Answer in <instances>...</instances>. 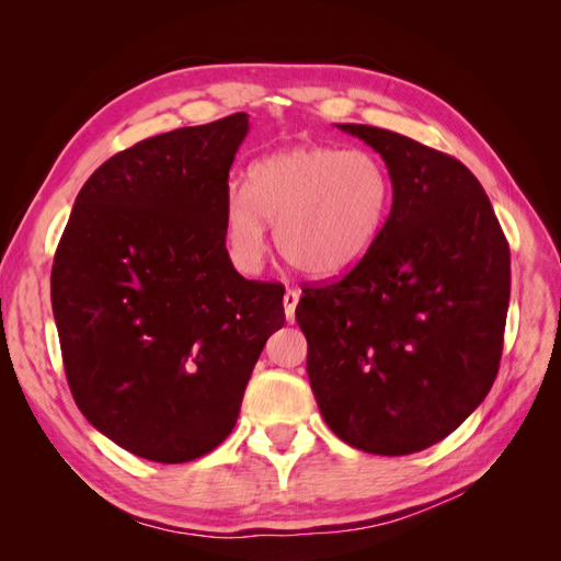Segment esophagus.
<instances>
[{"label":"esophagus","instance_id":"34e87169","mask_svg":"<svg viewBox=\"0 0 561 561\" xmlns=\"http://www.w3.org/2000/svg\"><path fill=\"white\" fill-rule=\"evenodd\" d=\"M283 304H285V318L293 322L295 320V309H297V304H299V293L297 290H287L285 297H283Z\"/></svg>","mask_w":561,"mask_h":561}]
</instances>
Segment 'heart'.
Returning <instances> with one entry per match:
<instances>
[{
  "mask_svg": "<svg viewBox=\"0 0 561 561\" xmlns=\"http://www.w3.org/2000/svg\"><path fill=\"white\" fill-rule=\"evenodd\" d=\"M393 201L388 173L365 151L297 145L254 161L245 190L225 201V243L245 274L262 268L266 222L283 260L311 278H336L375 248Z\"/></svg>",
  "mask_w": 561,
  "mask_h": 561,
  "instance_id": "heart-1",
  "label": "heart"
}]
</instances>
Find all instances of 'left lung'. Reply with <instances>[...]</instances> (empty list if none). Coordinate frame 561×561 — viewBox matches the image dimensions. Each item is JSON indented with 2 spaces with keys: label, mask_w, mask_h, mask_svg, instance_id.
Here are the masks:
<instances>
[{
  "label": "left lung",
  "mask_w": 561,
  "mask_h": 561,
  "mask_svg": "<svg viewBox=\"0 0 561 561\" xmlns=\"http://www.w3.org/2000/svg\"><path fill=\"white\" fill-rule=\"evenodd\" d=\"M336 128L383 159L393 206L367 257L297 304L309 381L346 445L414 454L461 426L496 379L511 248L461 161L393 130Z\"/></svg>",
  "instance_id": "1"
}]
</instances>
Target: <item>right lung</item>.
<instances>
[{
  "label": "right lung",
  "mask_w": 561,
  "mask_h": 561,
  "mask_svg": "<svg viewBox=\"0 0 561 561\" xmlns=\"http://www.w3.org/2000/svg\"><path fill=\"white\" fill-rule=\"evenodd\" d=\"M239 112L147 138L81 186L50 271L67 383L93 428L184 463L233 431L283 287L245 280L225 243Z\"/></svg>",
  "instance_id": "add662e5"
}]
</instances>
